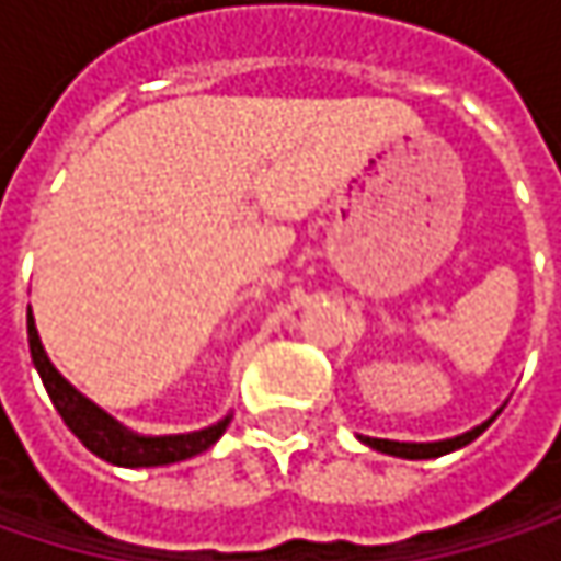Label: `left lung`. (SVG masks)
Masks as SVG:
<instances>
[{
	"label": "left lung",
	"mask_w": 561,
	"mask_h": 561,
	"mask_svg": "<svg viewBox=\"0 0 561 561\" xmlns=\"http://www.w3.org/2000/svg\"><path fill=\"white\" fill-rule=\"evenodd\" d=\"M488 425H491V422H484V425H478V428H471V432H465V435H458V438H445V442H419V445H412V442H390V438H364V442H367L370 448L383 451V455H396V458H438V455H448V451H455V448H465V445L474 442Z\"/></svg>",
	"instance_id": "obj_1"
}]
</instances>
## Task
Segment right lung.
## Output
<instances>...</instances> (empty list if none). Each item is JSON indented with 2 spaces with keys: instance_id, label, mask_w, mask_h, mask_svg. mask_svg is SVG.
Here are the masks:
<instances>
[{
  "instance_id": "right-lung-1",
  "label": "right lung",
  "mask_w": 561,
  "mask_h": 561,
  "mask_svg": "<svg viewBox=\"0 0 561 561\" xmlns=\"http://www.w3.org/2000/svg\"><path fill=\"white\" fill-rule=\"evenodd\" d=\"M28 347H32V360L45 380V390L51 396L55 409L60 412L64 425L103 461L110 465H123V468H156V465H174L184 458H194L201 451H207L230 425V419L201 428V432H187V435H162V438H146V435H133L126 432L119 422H113L103 409H96L87 396L73 390L60 374L55 370V364L48 360L32 311H28Z\"/></svg>"
}]
</instances>
